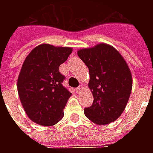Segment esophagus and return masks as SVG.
<instances>
[{"label":"esophagus","instance_id":"1","mask_svg":"<svg viewBox=\"0 0 153 153\" xmlns=\"http://www.w3.org/2000/svg\"><path fill=\"white\" fill-rule=\"evenodd\" d=\"M83 89V85H80V86H79L76 88V92L78 93H81V91H82Z\"/></svg>","mask_w":153,"mask_h":153}]
</instances>
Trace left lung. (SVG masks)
<instances>
[{
  "label": "left lung",
  "instance_id": "8db88e82",
  "mask_svg": "<svg viewBox=\"0 0 153 153\" xmlns=\"http://www.w3.org/2000/svg\"><path fill=\"white\" fill-rule=\"evenodd\" d=\"M89 70L92 106L84 108L87 118L97 125L115 121L124 111L132 90V75L118 51L105 43L78 51Z\"/></svg>",
  "mask_w": 153,
  "mask_h": 153
}]
</instances>
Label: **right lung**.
Segmentation results:
<instances>
[{"instance_id": "obj_1", "label": "right lung", "mask_w": 153, "mask_h": 153, "mask_svg": "<svg viewBox=\"0 0 153 153\" xmlns=\"http://www.w3.org/2000/svg\"><path fill=\"white\" fill-rule=\"evenodd\" d=\"M71 52L70 47L42 44L22 65L17 82L19 99L28 118L38 125L51 126L63 118L71 93L62 84L65 77L59 67Z\"/></svg>"}]
</instances>
